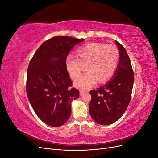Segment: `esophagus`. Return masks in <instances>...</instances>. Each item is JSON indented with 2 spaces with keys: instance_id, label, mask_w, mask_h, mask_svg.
<instances>
[{
  "instance_id": "34e87169",
  "label": "esophagus",
  "mask_w": 158,
  "mask_h": 158,
  "mask_svg": "<svg viewBox=\"0 0 158 158\" xmlns=\"http://www.w3.org/2000/svg\"><path fill=\"white\" fill-rule=\"evenodd\" d=\"M85 93V92H84V91H82V90H80V95H82Z\"/></svg>"
}]
</instances>
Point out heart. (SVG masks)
<instances>
[{"instance_id":"b5f03b06","label":"heart","mask_w":158,"mask_h":158,"mask_svg":"<svg viewBox=\"0 0 158 158\" xmlns=\"http://www.w3.org/2000/svg\"><path fill=\"white\" fill-rule=\"evenodd\" d=\"M78 57L69 54L65 66L71 78L75 79L82 73L85 65L87 72L75 80L74 85L80 89H88L99 80L105 82L112 77L119 59L117 49L113 45L89 43L77 50Z\"/></svg>"}]
</instances>
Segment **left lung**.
<instances>
[{"label": "left lung", "mask_w": 158, "mask_h": 158, "mask_svg": "<svg viewBox=\"0 0 158 158\" xmlns=\"http://www.w3.org/2000/svg\"><path fill=\"white\" fill-rule=\"evenodd\" d=\"M119 61L111 79L103 86L91 90L89 112L94 120L109 125L120 118L130 102L134 84V73L130 58L123 46L115 41Z\"/></svg>", "instance_id": "1"}]
</instances>
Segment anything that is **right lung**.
<instances>
[{
	"instance_id": "add662e5",
	"label": "right lung",
	"mask_w": 158,
	"mask_h": 158,
	"mask_svg": "<svg viewBox=\"0 0 158 158\" xmlns=\"http://www.w3.org/2000/svg\"><path fill=\"white\" fill-rule=\"evenodd\" d=\"M68 36H55L41 45L27 70L28 99L41 120L51 127H60L69 118L71 103L79 98L72 88L65 59L74 46L84 41Z\"/></svg>"
}]
</instances>
